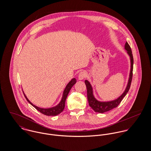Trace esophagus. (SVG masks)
<instances>
[{"mask_svg":"<svg viewBox=\"0 0 151 151\" xmlns=\"http://www.w3.org/2000/svg\"><path fill=\"white\" fill-rule=\"evenodd\" d=\"M86 72H85V71H81V72H80V73H79L78 78L79 80H83V79H84V78L86 77Z\"/></svg>","mask_w":151,"mask_h":151,"instance_id":"1","label":"esophagus"}]
</instances>
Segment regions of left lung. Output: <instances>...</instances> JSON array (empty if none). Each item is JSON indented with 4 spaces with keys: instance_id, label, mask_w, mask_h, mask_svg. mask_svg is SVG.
Wrapping results in <instances>:
<instances>
[{
    "instance_id": "1",
    "label": "left lung",
    "mask_w": 151,
    "mask_h": 151,
    "mask_svg": "<svg viewBox=\"0 0 151 151\" xmlns=\"http://www.w3.org/2000/svg\"><path fill=\"white\" fill-rule=\"evenodd\" d=\"M124 49L126 50L127 55L129 56V60H130V70H129V77L127 82V86L126 87L125 90L123 92V93L119 96L117 98L110 101H100L96 99L93 95V88L91 86V83L87 80H85V84L86 85V89H87V98L89 103V105L91 108H92L95 112L103 113L109 111L114 108H116L121 102L123 98L126 95L127 92L129 91L131 83L132 77V70H133V56L131 52V47L126 42L124 45Z\"/></svg>"
}]
</instances>
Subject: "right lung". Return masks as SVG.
I'll use <instances>...</instances> for the list:
<instances>
[{
	"label": "right lung",
	"instance_id": "1",
	"mask_svg": "<svg viewBox=\"0 0 151 151\" xmlns=\"http://www.w3.org/2000/svg\"><path fill=\"white\" fill-rule=\"evenodd\" d=\"M77 82V80L75 78H73L71 79V80L67 84V86L65 87V89L63 91V95L61 99V101H60V102L55 106L52 107V108H39L35 105H34V104H32L29 101V99L27 98V97L26 96L25 94L24 93V91L23 93L24 95L25 98H26L27 101L34 108H35L37 110H38L39 111H40L41 113H42L45 115L46 116H56L59 114L60 113H62L63 111V110H64L65 107V102L67 98V96L71 89V88H72V86H73Z\"/></svg>",
	"mask_w": 151,
	"mask_h": 151
}]
</instances>
